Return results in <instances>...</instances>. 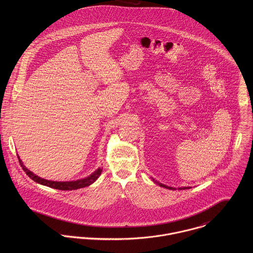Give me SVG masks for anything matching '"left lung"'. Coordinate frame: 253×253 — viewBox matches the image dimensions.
<instances>
[{
    "label": "left lung",
    "mask_w": 253,
    "mask_h": 253,
    "mask_svg": "<svg viewBox=\"0 0 253 253\" xmlns=\"http://www.w3.org/2000/svg\"><path fill=\"white\" fill-rule=\"evenodd\" d=\"M151 178H152V177H151ZM152 180L154 181L155 183H157L159 186L164 187V188H166V189H169V190H176V188H173V187H170V186H167V185H165V184H163V183H160V182L155 180L154 178H152ZM190 188H191V187H180V188H178V190H185V189H190Z\"/></svg>",
    "instance_id": "1"
}]
</instances>
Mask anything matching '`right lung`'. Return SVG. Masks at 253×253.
Returning a JSON list of instances; mask_svg holds the SVG:
<instances>
[{"instance_id":"right-lung-1","label":"right lung","mask_w":253,"mask_h":253,"mask_svg":"<svg viewBox=\"0 0 253 253\" xmlns=\"http://www.w3.org/2000/svg\"><path fill=\"white\" fill-rule=\"evenodd\" d=\"M20 166L22 168V169L26 172V174L37 183L49 187V188H53V189H57V190H63V191H72V190H77L80 188H84V187H87L89 185H91L93 182L97 180V178L100 176L101 172H102V168H98L97 169H95L94 172H92L90 175H88L87 177L84 178H81L78 180L74 181H52L47 180L44 178H42L40 176H38L36 174H34L32 171H30L22 163V161L20 160L19 156H17Z\"/></svg>"}]
</instances>
